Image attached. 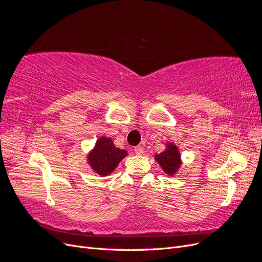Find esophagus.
<instances>
[{
    "mask_svg": "<svg viewBox=\"0 0 262 262\" xmlns=\"http://www.w3.org/2000/svg\"><path fill=\"white\" fill-rule=\"evenodd\" d=\"M134 152H136V154H138V155H143V153H144V148L142 147V146H136L134 147Z\"/></svg>",
    "mask_w": 262,
    "mask_h": 262,
    "instance_id": "obj_1",
    "label": "esophagus"
}]
</instances>
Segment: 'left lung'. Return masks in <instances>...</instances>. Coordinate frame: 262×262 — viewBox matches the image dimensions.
Wrapping results in <instances>:
<instances>
[{"instance_id":"1","label":"left lung","mask_w":262,"mask_h":262,"mask_svg":"<svg viewBox=\"0 0 262 262\" xmlns=\"http://www.w3.org/2000/svg\"><path fill=\"white\" fill-rule=\"evenodd\" d=\"M155 161L168 176H173L181 166L180 152L173 143H167L164 152L155 155Z\"/></svg>"}]
</instances>
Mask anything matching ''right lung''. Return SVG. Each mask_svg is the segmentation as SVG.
I'll return each instance as SVG.
<instances>
[{
	"instance_id": "1",
	"label": "right lung",
	"mask_w": 262,
	"mask_h": 262,
	"mask_svg": "<svg viewBox=\"0 0 262 262\" xmlns=\"http://www.w3.org/2000/svg\"><path fill=\"white\" fill-rule=\"evenodd\" d=\"M126 155L128 152L116 147L112 139L100 137L87 155V161L95 172L104 177L112 173Z\"/></svg>"
}]
</instances>
